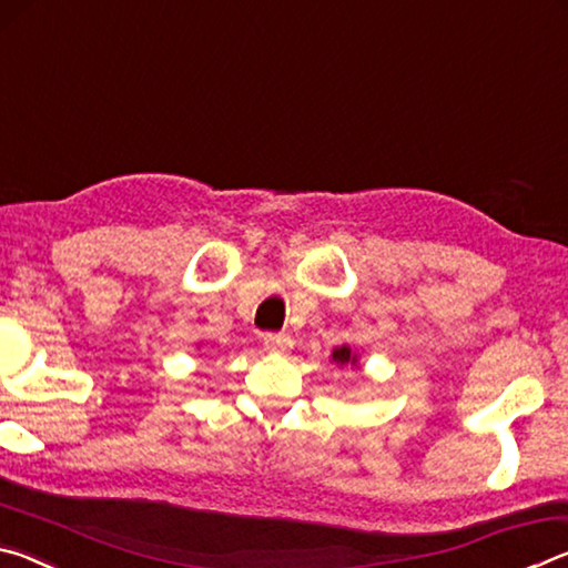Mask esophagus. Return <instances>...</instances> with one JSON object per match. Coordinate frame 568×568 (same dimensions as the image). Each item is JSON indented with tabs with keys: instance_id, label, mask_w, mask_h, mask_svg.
Wrapping results in <instances>:
<instances>
[{
	"instance_id": "1",
	"label": "esophagus",
	"mask_w": 568,
	"mask_h": 568,
	"mask_svg": "<svg viewBox=\"0 0 568 568\" xmlns=\"http://www.w3.org/2000/svg\"><path fill=\"white\" fill-rule=\"evenodd\" d=\"M263 345H265V351H271V353H287L293 348V341H291V335L267 333L263 338Z\"/></svg>"
}]
</instances>
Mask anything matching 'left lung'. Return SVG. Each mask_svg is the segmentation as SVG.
Masks as SVG:
<instances>
[{
  "instance_id": "8db88e82",
  "label": "left lung",
  "mask_w": 568,
  "mask_h": 568,
  "mask_svg": "<svg viewBox=\"0 0 568 568\" xmlns=\"http://www.w3.org/2000/svg\"><path fill=\"white\" fill-rule=\"evenodd\" d=\"M333 361L338 365H358V355H355L348 345H341V348L333 351Z\"/></svg>"
}]
</instances>
